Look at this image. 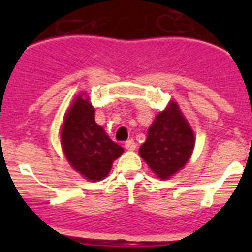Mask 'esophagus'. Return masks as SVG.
Masks as SVG:
<instances>
[{
    "label": "esophagus",
    "mask_w": 252,
    "mask_h": 252,
    "mask_svg": "<svg viewBox=\"0 0 252 252\" xmlns=\"http://www.w3.org/2000/svg\"><path fill=\"white\" fill-rule=\"evenodd\" d=\"M125 148H126V150L132 151V150H135V149H136V144H135V141H133L132 139H130V140H127V141L125 142Z\"/></svg>",
    "instance_id": "esophagus-1"
}]
</instances>
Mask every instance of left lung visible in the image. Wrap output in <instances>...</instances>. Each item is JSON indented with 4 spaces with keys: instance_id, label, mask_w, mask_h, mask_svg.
I'll return each instance as SVG.
<instances>
[{
    "instance_id": "8db88e82",
    "label": "left lung",
    "mask_w": 252,
    "mask_h": 252,
    "mask_svg": "<svg viewBox=\"0 0 252 252\" xmlns=\"http://www.w3.org/2000/svg\"><path fill=\"white\" fill-rule=\"evenodd\" d=\"M194 149V133L175 102L155 117L140 157L160 179H169L187 164Z\"/></svg>"
}]
</instances>
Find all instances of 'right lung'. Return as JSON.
<instances>
[{
    "mask_svg": "<svg viewBox=\"0 0 252 252\" xmlns=\"http://www.w3.org/2000/svg\"><path fill=\"white\" fill-rule=\"evenodd\" d=\"M82 93L66 111L62 125L60 141L68 162L82 177L92 182L106 178L113 160L124 149L107 136L94 121V108Z\"/></svg>",
    "mask_w": 252,
    "mask_h": 252,
    "instance_id": "right-lung-1",
    "label": "right lung"
}]
</instances>
